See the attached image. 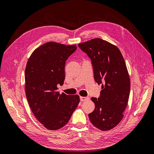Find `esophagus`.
Wrapping results in <instances>:
<instances>
[{
  "mask_svg": "<svg viewBox=\"0 0 154 154\" xmlns=\"http://www.w3.org/2000/svg\"><path fill=\"white\" fill-rule=\"evenodd\" d=\"M88 99H89V97H83V96L80 97V100L82 101H84L88 100Z\"/></svg>",
  "mask_w": 154,
  "mask_h": 154,
  "instance_id": "esophagus-1",
  "label": "esophagus"
}]
</instances>
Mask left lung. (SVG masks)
Masks as SVG:
<instances>
[{
	"instance_id": "left-lung-1",
	"label": "left lung",
	"mask_w": 154,
	"mask_h": 154,
	"mask_svg": "<svg viewBox=\"0 0 154 154\" xmlns=\"http://www.w3.org/2000/svg\"><path fill=\"white\" fill-rule=\"evenodd\" d=\"M91 59L95 82L102 83L98 98L92 97L94 111L88 114L92 124L103 131L112 129L123 118L130 81L123 55L116 45L101 38L78 44Z\"/></svg>"
}]
</instances>
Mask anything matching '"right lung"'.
Listing matches in <instances>:
<instances>
[{
  "mask_svg": "<svg viewBox=\"0 0 154 154\" xmlns=\"http://www.w3.org/2000/svg\"><path fill=\"white\" fill-rule=\"evenodd\" d=\"M76 48V45L49 42L36 48L27 62V100L35 118L48 130L66 125L80 102L77 94H60L57 91V85L63 84L66 61Z\"/></svg>",
  "mask_w": 154,
  "mask_h": 154,
  "instance_id": "right-lung-1",
  "label": "right lung"
}]
</instances>
